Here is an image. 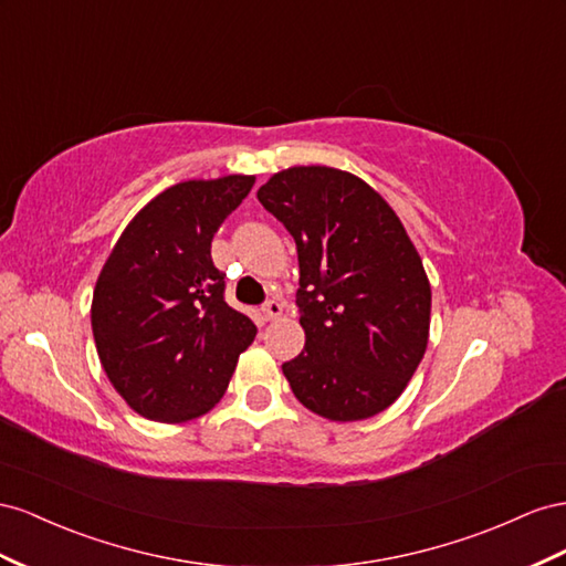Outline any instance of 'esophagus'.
Returning <instances> with one entry per match:
<instances>
[{
    "label": "esophagus",
    "mask_w": 566,
    "mask_h": 566,
    "mask_svg": "<svg viewBox=\"0 0 566 566\" xmlns=\"http://www.w3.org/2000/svg\"><path fill=\"white\" fill-rule=\"evenodd\" d=\"M282 315V303H277V301H268L265 305H263V317L270 322V319H277Z\"/></svg>",
    "instance_id": "obj_1"
}]
</instances>
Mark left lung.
<instances>
[{
  "label": "left lung",
  "mask_w": 566,
  "mask_h": 566,
  "mask_svg": "<svg viewBox=\"0 0 566 566\" xmlns=\"http://www.w3.org/2000/svg\"><path fill=\"white\" fill-rule=\"evenodd\" d=\"M258 201L296 241L305 348L282 365L294 396L332 422L394 406L422 363L431 284L394 208L329 166L274 172Z\"/></svg>",
  "instance_id": "1"
}]
</instances>
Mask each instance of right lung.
<instances>
[{
    "mask_svg": "<svg viewBox=\"0 0 566 566\" xmlns=\"http://www.w3.org/2000/svg\"><path fill=\"white\" fill-rule=\"evenodd\" d=\"M253 175L187 180L127 222L96 277L92 332L108 381L137 415L180 424L216 408L255 325L222 298L211 241Z\"/></svg>",
    "mask_w": 566,
    "mask_h": 566,
    "instance_id": "right-lung-1",
    "label": "right lung"
}]
</instances>
